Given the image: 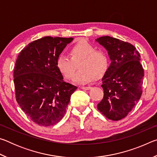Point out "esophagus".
Masks as SVG:
<instances>
[{
  "instance_id": "obj_1",
  "label": "esophagus",
  "mask_w": 157,
  "mask_h": 157,
  "mask_svg": "<svg viewBox=\"0 0 157 157\" xmlns=\"http://www.w3.org/2000/svg\"><path fill=\"white\" fill-rule=\"evenodd\" d=\"M81 89H84V90H90L91 89V86H82L81 87Z\"/></svg>"
}]
</instances>
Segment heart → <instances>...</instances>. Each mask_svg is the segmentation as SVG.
I'll list each match as a JSON object with an SVG mask.
<instances>
[{
	"label": "heart",
	"instance_id": "b5f03b06",
	"mask_svg": "<svg viewBox=\"0 0 157 157\" xmlns=\"http://www.w3.org/2000/svg\"><path fill=\"white\" fill-rule=\"evenodd\" d=\"M70 57L60 55L57 59V66L62 75L67 79L74 76L79 63V70L73 81L86 84L95 78L103 76L109 66V57L104 50H95V47L86 41H82L71 47Z\"/></svg>",
	"mask_w": 157,
	"mask_h": 157
}]
</instances>
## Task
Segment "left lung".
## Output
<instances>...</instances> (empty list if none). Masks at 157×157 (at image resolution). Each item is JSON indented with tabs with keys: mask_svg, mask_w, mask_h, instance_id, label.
Here are the masks:
<instances>
[{
	"mask_svg": "<svg viewBox=\"0 0 157 157\" xmlns=\"http://www.w3.org/2000/svg\"><path fill=\"white\" fill-rule=\"evenodd\" d=\"M95 40L107 50L111 61L102 79L104 97L98 109L108 119L121 120L142 95L144 70L140 55L133 45L118 39L105 36Z\"/></svg>",
	"mask_w": 157,
	"mask_h": 157,
	"instance_id": "8db88e82",
	"label": "left lung"
}]
</instances>
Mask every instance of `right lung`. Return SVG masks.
Returning <instances> with one entry per match:
<instances>
[{"label": "right lung", "instance_id": "right-lung-1", "mask_svg": "<svg viewBox=\"0 0 157 157\" xmlns=\"http://www.w3.org/2000/svg\"><path fill=\"white\" fill-rule=\"evenodd\" d=\"M73 38L44 36L25 47L14 71L16 99L34 123L50 126L62 120L78 87L63 81L57 59Z\"/></svg>", "mask_w": 157, "mask_h": 157}]
</instances>
